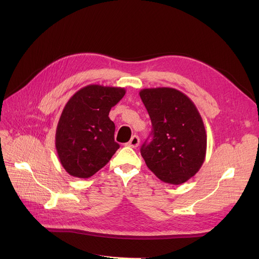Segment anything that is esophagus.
Returning a JSON list of instances; mask_svg holds the SVG:
<instances>
[{
    "label": "esophagus",
    "instance_id": "obj_1",
    "mask_svg": "<svg viewBox=\"0 0 259 259\" xmlns=\"http://www.w3.org/2000/svg\"><path fill=\"white\" fill-rule=\"evenodd\" d=\"M139 145H140V138L138 137V135H133L131 140L127 143V146L131 147V148H137Z\"/></svg>",
    "mask_w": 259,
    "mask_h": 259
}]
</instances>
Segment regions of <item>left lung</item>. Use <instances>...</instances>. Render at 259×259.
Segmentation results:
<instances>
[{"label": "left lung", "instance_id": "left-lung-1", "mask_svg": "<svg viewBox=\"0 0 259 259\" xmlns=\"http://www.w3.org/2000/svg\"><path fill=\"white\" fill-rule=\"evenodd\" d=\"M140 97L152 122V141L141 154L147 167L168 184L194 176L206 158L207 133L194 103L174 88H148Z\"/></svg>", "mask_w": 259, "mask_h": 259}]
</instances>
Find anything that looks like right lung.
I'll use <instances>...</instances> for the list:
<instances>
[{
  "instance_id": "right-lung-1",
  "label": "right lung",
  "mask_w": 259,
  "mask_h": 259,
  "mask_svg": "<svg viewBox=\"0 0 259 259\" xmlns=\"http://www.w3.org/2000/svg\"><path fill=\"white\" fill-rule=\"evenodd\" d=\"M126 93L120 87L88 85L65 105L56 132V148L64 169L88 179L106 166L119 148L109 112Z\"/></svg>"
}]
</instances>
